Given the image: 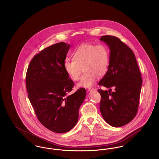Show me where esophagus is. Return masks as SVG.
Here are the masks:
<instances>
[{
  "mask_svg": "<svg viewBox=\"0 0 159 159\" xmlns=\"http://www.w3.org/2000/svg\"><path fill=\"white\" fill-rule=\"evenodd\" d=\"M88 91H95V89H94V88H88Z\"/></svg>",
  "mask_w": 159,
  "mask_h": 159,
  "instance_id": "1",
  "label": "esophagus"
}]
</instances>
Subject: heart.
<instances>
[{"label":"heart","mask_w":159,"mask_h":159,"mask_svg":"<svg viewBox=\"0 0 159 159\" xmlns=\"http://www.w3.org/2000/svg\"><path fill=\"white\" fill-rule=\"evenodd\" d=\"M109 62V50L106 45L84 43L75 51L73 60L65 61L64 68L69 77L77 81L83 68L85 73L77 86L89 88L93 86L98 76L106 75Z\"/></svg>","instance_id":"obj_1"}]
</instances>
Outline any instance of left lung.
Here are the masks:
<instances>
[{
	"instance_id": "8db88e82",
	"label": "left lung",
	"mask_w": 159,
	"mask_h": 159,
	"mask_svg": "<svg viewBox=\"0 0 159 159\" xmlns=\"http://www.w3.org/2000/svg\"><path fill=\"white\" fill-rule=\"evenodd\" d=\"M100 40L108 46L110 52L108 70L98 83L109 91L98 90L101 96L99 108L108 124L121 127L132 120L137 113L141 75L134 53L119 38L103 36ZM112 87L114 92L110 91Z\"/></svg>"
}]
</instances>
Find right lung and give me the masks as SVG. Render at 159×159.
Returning a JSON list of instances; mask_svg holds the SVG:
<instances>
[{
    "label": "right lung",
    "mask_w": 159,
    "mask_h": 159,
    "mask_svg": "<svg viewBox=\"0 0 159 159\" xmlns=\"http://www.w3.org/2000/svg\"><path fill=\"white\" fill-rule=\"evenodd\" d=\"M70 48L60 42L44 49L31 60L26 74L28 97L38 120L58 134L75 127L86 97L84 88L68 95L74 86L64 68Z\"/></svg>",
    "instance_id": "add662e5"
}]
</instances>
